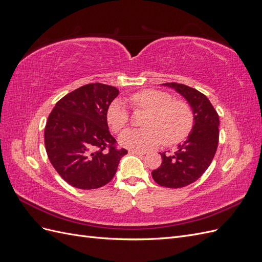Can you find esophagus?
I'll list each match as a JSON object with an SVG mask.
<instances>
[{"label": "esophagus", "mask_w": 262, "mask_h": 262, "mask_svg": "<svg viewBox=\"0 0 262 262\" xmlns=\"http://www.w3.org/2000/svg\"><path fill=\"white\" fill-rule=\"evenodd\" d=\"M130 153L131 154H136V155H145L146 154L145 150H134V149H131Z\"/></svg>", "instance_id": "esophagus-1"}]
</instances>
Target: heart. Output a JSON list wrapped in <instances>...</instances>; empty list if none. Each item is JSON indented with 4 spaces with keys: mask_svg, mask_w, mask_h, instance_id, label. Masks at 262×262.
<instances>
[{
    "mask_svg": "<svg viewBox=\"0 0 262 262\" xmlns=\"http://www.w3.org/2000/svg\"><path fill=\"white\" fill-rule=\"evenodd\" d=\"M130 102L133 109H144V129H130L121 133L120 143L132 149H147L160 145H175L191 132L194 117L188 102L173 99L167 92L144 90L133 94ZM107 122L114 132L121 131L129 123L130 116L121 99H115L106 113Z\"/></svg>",
    "mask_w": 262,
    "mask_h": 262,
    "instance_id": "1",
    "label": "heart"
}]
</instances>
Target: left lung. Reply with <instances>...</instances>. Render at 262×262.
Returning <instances> with one entry per match:
<instances>
[{
    "label": "left lung",
    "mask_w": 262,
    "mask_h": 262,
    "mask_svg": "<svg viewBox=\"0 0 262 262\" xmlns=\"http://www.w3.org/2000/svg\"><path fill=\"white\" fill-rule=\"evenodd\" d=\"M163 85L175 89L187 99L194 123L176 152L161 153L162 165L152 171V177L162 187L182 188L199 179L212 163L219 143L220 119L208 97L199 91L178 83Z\"/></svg>",
    "instance_id": "1"
}]
</instances>
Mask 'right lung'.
I'll return each mask as SVG.
<instances>
[{"instance_id":"right-lung-1","label":"right lung","mask_w":262,"mask_h":262,"mask_svg":"<svg viewBox=\"0 0 262 262\" xmlns=\"http://www.w3.org/2000/svg\"><path fill=\"white\" fill-rule=\"evenodd\" d=\"M119 90L92 83L69 93L55 104L45 128L47 155L54 169L72 187L90 190L105 186L121 157L108 130L106 113Z\"/></svg>"}]
</instances>
